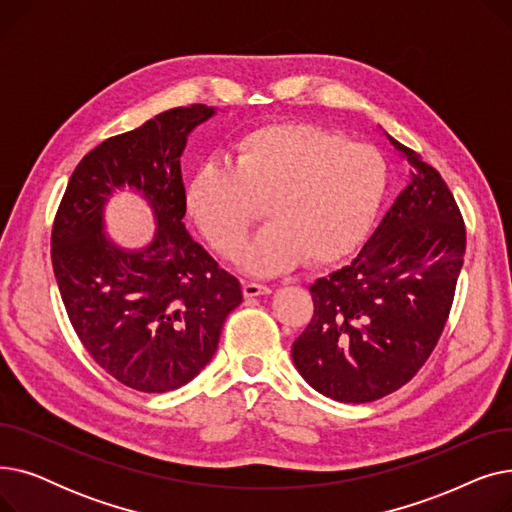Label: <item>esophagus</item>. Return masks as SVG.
I'll return each mask as SVG.
<instances>
[{"label": "esophagus", "mask_w": 512, "mask_h": 512, "mask_svg": "<svg viewBox=\"0 0 512 512\" xmlns=\"http://www.w3.org/2000/svg\"><path fill=\"white\" fill-rule=\"evenodd\" d=\"M272 288L265 286V284H259V282H245L242 284V294H245L247 299H255V297H261V294H270Z\"/></svg>", "instance_id": "1"}]
</instances>
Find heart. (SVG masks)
Segmentation results:
<instances>
[{"mask_svg":"<svg viewBox=\"0 0 512 512\" xmlns=\"http://www.w3.org/2000/svg\"><path fill=\"white\" fill-rule=\"evenodd\" d=\"M386 188L378 149L313 124H267L240 134L228 164H201L186 180L184 205L209 245L232 257L265 203L270 224L238 259L267 276L303 259L326 265L346 257L373 224Z\"/></svg>","mask_w":512,"mask_h":512,"instance_id":"1","label":"heart"}]
</instances>
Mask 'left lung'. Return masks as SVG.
Instances as JSON below:
<instances>
[{
    "label": "left lung",
    "instance_id": "left-lung-1",
    "mask_svg": "<svg viewBox=\"0 0 512 512\" xmlns=\"http://www.w3.org/2000/svg\"><path fill=\"white\" fill-rule=\"evenodd\" d=\"M384 134L409 184L361 253L309 286L313 317L292 344L311 388L355 405L405 386L432 355L465 255L461 211L438 170Z\"/></svg>",
    "mask_w": 512,
    "mask_h": 512
}]
</instances>
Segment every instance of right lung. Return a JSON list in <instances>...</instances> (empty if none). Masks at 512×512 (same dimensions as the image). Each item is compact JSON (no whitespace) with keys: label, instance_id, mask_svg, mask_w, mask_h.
<instances>
[{"label":"right lung","instance_id":"1","mask_svg":"<svg viewBox=\"0 0 512 512\" xmlns=\"http://www.w3.org/2000/svg\"><path fill=\"white\" fill-rule=\"evenodd\" d=\"M213 116L201 103L174 107L103 141L80 159L53 222V274L74 332L99 367L139 392L191 382L242 303L240 282L182 222L180 157L188 134ZM124 187L154 213L156 234L141 250L104 232V207Z\"/></svg>","mask_w":512,"mask_h":512}]
</instances>
